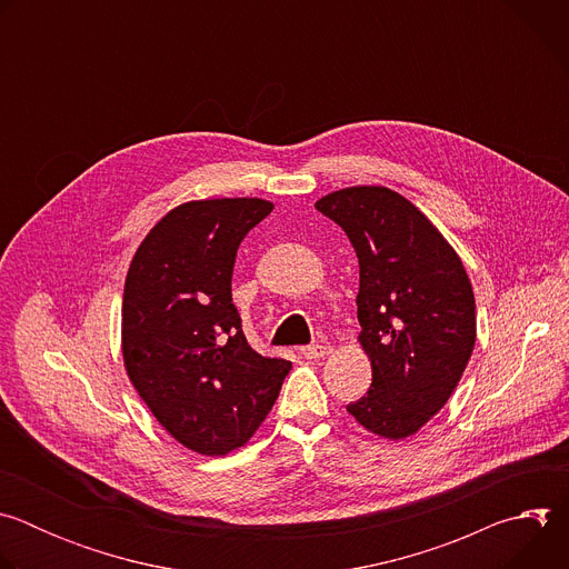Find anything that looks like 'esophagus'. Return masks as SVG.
<instances>
[{
    "mask_svg": "<svg viewBox=\"0 0 569 569\" xmlns=\"http://www.w3.org/2000/svg\"><path fill=\"white\" fill-rule=\"evenodd\" d=\"M331 351H333V349H331L329 345H312V347H303V349H301V356H303L306 360H321V358H327Z\"/></svg>",
    "mask_w": 569,
    "mask_h": 569,
    "instance_id": "1",
    "label": "esophagus"
}]
</instances>
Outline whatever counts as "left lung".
<instances>
[{
  "label": "left lung",
  "mask_w": 569,
  "mask_h": 569,
  "mask_svg": "<svg viewBox=\"0 0 569 569\" xmlns=\"http://www.w3.org/2000/svg\"><path fill=\"white\" fill-rule=\"evenodd\" d=\"M315 207L345 229L360 263L358 342L371 387L347 412L367 432L402 441L443 408L472 356L470 279L432 220L387 187H347Z\"/></svg>",
  "instance_id": "8db88e82"
}]
</instances>
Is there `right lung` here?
<instances>
[{
  "label": "right lung",
  "instance_id": "right-lung-1",
  "mask_svg": "<svg viewBox=\"0 0 569 569\" xmlns=\"http://www.w3.org/2000/svg\"><path fill=\"white\" fill-rule=\"evenodd\" d=\"M272 209L261 198L182 202L146 233L128 268L126 373L159 426L198 455L246 446L292 369L248 345L231 303L236 250Z\"/></svg>",
  "mask_w": 569,
  "mask_h": 569
}]
</instances>
